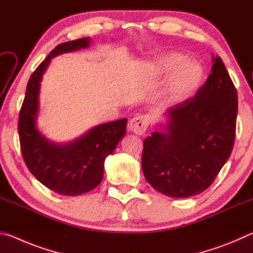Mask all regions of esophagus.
Masks as SVG:
<instances>
[{
    "instance_id": "1",
    "label": "esophagus",
    "mask_w": 253,
    "mask_h": 253,
    "mask_svg": "<svg viewBox=\"0 0 253 253\" xmlns=\"http://www.w3.org/2000/svg\"><path fill=\"white\" fill-rule=\"evenodd\" d=\"M149 125V116L148 115H138V116L130 119L129 129L136 135L142 136L146 132L147 127Z\"/></svg>"
}]
</instances>
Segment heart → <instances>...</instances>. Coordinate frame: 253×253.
Wrapping results in <instances>:
<instances>
[{
    "mask_svg": "<svg viewBox=\"0 0 253 253\" xmlns=\"http://www.w3.org/2000/svg\"><path fill=\"white\" fill-rule=\"evenodd\" d=\"M182 54L172 53L162 58L157 63L160 71H169V78L166 85V96L169 100L178 101L190 97L202 83L204 71L198 62L183 61Z\"/></svg>",
    "mask_w": 253,
    "mask_h": 253,
    "instance_id": "1",
    "label": "heart"
}]
</instances>
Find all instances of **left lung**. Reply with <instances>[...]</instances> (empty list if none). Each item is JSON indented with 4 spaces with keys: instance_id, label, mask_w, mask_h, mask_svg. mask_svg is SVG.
I'll list each match as a JSON object with an SVG mask.
<instances>
[{
    "instance_id": "8db88e82",
    "label": "left lung",
    "mask_w": 253,
    "mask_h": 253,
    "mask_svg": "<svg viewBox=\"0 0 253 253\" xmlns=\"http://www.w3.org/2000/svg\"><path fill=\"white\" fill-rule=\"evenodd\" d=\"M194 97L166 111L164 131L144 140L146 181L164 195L188 198L211 185L232 152L238 93L220 57Z\"/></svg>"
}]
</instances>
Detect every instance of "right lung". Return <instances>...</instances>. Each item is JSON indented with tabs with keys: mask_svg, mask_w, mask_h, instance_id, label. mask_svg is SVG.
Wrapping results in <instances>:
<instances>
[{
	"mask_svg": "<svg viewBox=\"0 0 253 253\" xmlns=\"http://www.w3.org/2000/svg\"><path fill=\"white\" fill-rule=\"evenodd\" d=\"M89 44L90 38H83L59 44L51 51L30 77L19 116L21 152L29 170L44 186L68 196L84 194L99 185L105 158L126 134V118L98 125L68 144L50 142L38 130L40 83L51 59L88 48Z\"/></svg>",
	"mask_w": 253,
	"mask_h": 253,
	"instance_id": "1",
	"label": "right lung"
}]
</instances>
